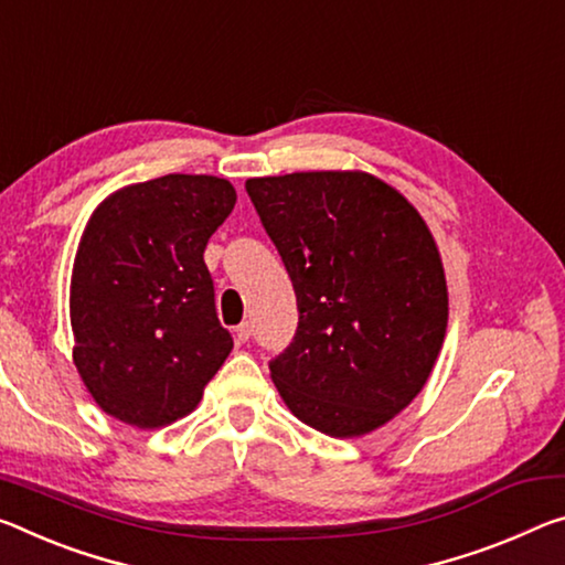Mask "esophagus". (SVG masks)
I'll return each mask as SVG.
<instances>
[{"mask_svg":"<svg viewBox=\"0 0 565 565\" xmlns=\"http://www.w3.org/2000/svg\"><path fill=\"white\" fill-rule=\"evenodd\" d=\"M250 331H254V329H250V321H241V324L236 327V339H238L241 344L248 342V339H250Z\"/></svg>","mask_w":565,"mask_h":565,"instance_id":"1","label":"esophagus"}]
</instances>
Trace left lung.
Returning <instances> with one entry per match:
<instances>
[{
  "mask_svg": "<svg viewBox=\"0 0 565 565\" xmlns=\"http://www.w3.org/2000/svg\"><path fill=\"white\" fill-rule=\"evenodd\" d=\"M246 191L297 294V334L268 362L286 407L329 437L390 423L445 342V268L427 223L362 170L248 178Z\"/></svg>",
  "mask_w": 565,
  "mask_h": 565,
  "instance_id": "8db88e82",
  "label": "left lung"
}]
</instances>
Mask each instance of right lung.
<instances>
[{
    "mask_svg": "<svg viewBox=\"0 0 565 565\" xmlns=\"http://www.w3.org/2000/svg\"><path fill=\"white\" fill-rule=\"evenodd\" d=\"M234 205L226 178L170 173L120 188L89 216L70 284L73 360L120 423L185 417L234 349L203 262Z\"/></svg>",
    "mask_w": 565,
    "mask_h": 565,
    "instance_id": "1",
    "label": "right lung"
}]
</instances>
